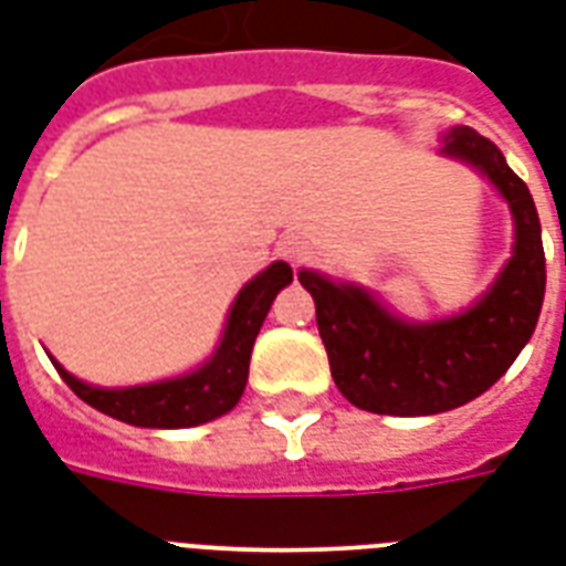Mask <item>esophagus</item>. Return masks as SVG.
Instances as JSON below:
<instances>
[{"mask_svg": "<svg viewBox=\"0 0 566 566\" xmlns=\"http://www.w3.org/2000/svg\"><path fill=\"white\" fill-rule=\"evenodd\" d=\"M279 254H282L287 263L300 266V263H303V260H308V254H312V245H308L303 235H287V239H282V242H279Z\"/></svg>", "mask_w": 566, "mask_h": 566, "instance_id": "1", "label": "esophagus"}]
</instances>
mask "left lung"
Wrapping results in <instances>:
<instances>
[{"instance_id":"left-lung-1","label":"left lung","mask_w":566,"mask_h":566,"mask_svg":"<svg viewBox=\"0 0 566 566\" xmlns=\"http://www.w3.org/2000/svg\"><path fill=\"white\" fill-rule=\"evenodd\" d=\"M439 154L485 175L506 199L515 227L512 258L473 306L449 318L409 321L360 284L333 282L315 270L296 272L315 300L336 388L348 403L376 416H437L485 394L534 336L546 296L534 197L497 145L470 127H451L442 133Z\"/></svg>"}]
</instances>
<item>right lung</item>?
Listing matches in <instances>:
<instances>
[{"instance_id":"obj_1","label":"right lung","mask_w":566,"mask_h":566,"mask_svg":"<svg viewBox=\"0 0 566 566\" xmlns=\"http://www.w3.org/2000/svg\"><path fill=\"white\" fill-rule=\"evenodd\" d=\"M291 282H294V270L284 260H275L266 270L258 272L235 294L227 324H223L221 343L211 352L209 360L175 379L148 381V385H133V388H99L72 376L54 357L51 360L63 381L84 403L124 424L157 427V430L206 424V421L227 416L239 403V397L245 391L254 339L266 321L275 294Z\"/></svg>"}]
</instances>
